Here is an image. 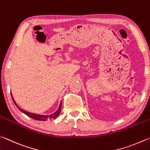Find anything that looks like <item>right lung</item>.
Wrapping results in <instances>:
<instances>
[{
  "label": "right lung",
  "mask_w": 150,
  "mask_h": 150,
  "mask_svg": "<svg viewBox=\"0 0 150 150\" xmlns=\"http://www.w3.org/2000/svg\"><path fill=\"white\" fill-rule=\"evenodd\" d=\"M12 98V100H13V102L14 103V104L16 105V107H17L19 110H20L21 112H23V113H25V115H28L29 117H31L33 119H35V120H37V121H46L48 120V119H55L56 117H58L59 115V113H60L61 111V108H62V102L60 103V104H59V108L58 110H57L56 112H54V113L51 114V115H38V114H35V113H30V112H28V111H24L22 109H21L20 108L18 107V105H17V103H16V102L14 101V100H13V97Z\"/></svg>",
  "instance_id": "right-lung-1"
}]
</instances>
